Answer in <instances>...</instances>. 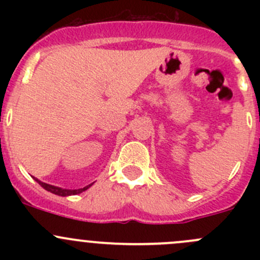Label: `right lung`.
<instances>
[{"label": "right lung", "instance_id": "right-lung-1", "mask_svg": "<svg viewBox=\"0 0 260 260\" xmlns=\"http://www.w3.org/2000/svg\"><path fill=\"white\" fill-rule=\"evenodd\" d=\"M34 179H35V177H34ZM35 181L39 183V185L43 186L46 191H50L51 193H55V195H59V196L77 195V193L83 192V191H85L86 188H89L91 185H93V183H90V185L85 186V187H83V188H78V190H69V188H61V187H57V186H54V185H49V183L43 182V181H40L38 179H35Z\"/></svg>", "mask_w": 260, "mask_h": 260}]
</instances>
